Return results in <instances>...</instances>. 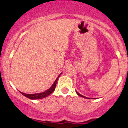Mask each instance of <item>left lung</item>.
Returning <instances> with one entry per match:
<instances>
[{"instance_id": "obj_1", "label": "left lung", "mask_w": 128, "mask_h": 128, "mask_svg": "<svg viewBox=\"0 0 128 128\" xmlns=\"http://www.w3.org/2000/svg\"><path fill=\"white\" fill-rule=\"evenodd\" d=\"M76 93H77V94L78 95V96H80V97H82V98H86V97H85V96H82V95H81V94H80L79 93H78V92H76ZM88 99V98H87ZM88 99H90V98H88Z\"/></svg>"}]
</instances>
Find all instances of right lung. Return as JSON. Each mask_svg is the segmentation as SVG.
<instances>
[{
	"label": "right lung",
	"instance_id": "1",
	"mask_svg": "<svg viewBox=\"0 0 128 128\" xmlns=\"http://www.w3.org/2000/svg\"><path fill=\"white\" fill-rule=\"evenodd\" d=\"M61 74L58 76V77L55 80V81L54 82V84L52 85V86H51L49 89L47 90L46 91H45V92H40V93H36V94H26V93H23V92H21L23 96H24L25 97H26V98H29V99H42V98H44L48 96L51 93H52V92H54V91L55 90L56 86L57 80H58V78L60 77V76L61 75Z\"/></svg>",
	"mask_w": 128,
	"mask_h": 128
}]
</instances>
